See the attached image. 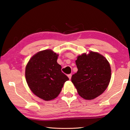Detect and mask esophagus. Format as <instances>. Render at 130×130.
Here are the masks:
<instances>
[{"instance_id":"1","label":"esophagus","mask_w":130,"mask_h":130,"mask_svg":"<svg viewBox=\"0 0 130 130\" xmlns=\"http://www.w3.org/2000/svg\"><path fill=\"white\" fill-rule=\"evenodd\" d=\"M68 77H69V78L70 80V79H71V77H72V74H68Z\"/></svg>"}]
</instances>
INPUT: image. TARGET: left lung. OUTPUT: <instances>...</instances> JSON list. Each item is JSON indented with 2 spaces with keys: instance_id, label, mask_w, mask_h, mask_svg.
I'll return each instance as SVG.
<instances>
[{
  "instance_id": "8db88e82",
  "label": "left lung",
  "mask_w": 130,
  "mask_h": 130,
  "mask_svg": "<svg viewBox=\"0 0 130 130\" xmlns=\"http://www.w3.org/2000/svg\"><path fill=\"white\" fill-rule=\"evenodd\" d=\"M78 69L72 76L78 93L85 100H92L100 96L109 85L111 70L108 61L96 52H89L78 56L76 61Z\"/></svg>"
}]
</instances>
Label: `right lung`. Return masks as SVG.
Masks as SVG:
<instances>
[{
  "label": "right lung",
  "mask_w": 130,
  "mask_h": 130,
  "mask_svg": "<svg viewBox=\"0 0 130 130\" xmlns=\"http://www.w3.org/2000/svg\"><path fill=\"white\" fill-rule=\"evenodd\" d=\"M58 54L48 49L39 52L28 61L25 69L26 82L31 91L44 100L54 99L69 78L57 63Z\"/></svg>",
  "instance_id": "right-lung-1"
}]
</instances>
